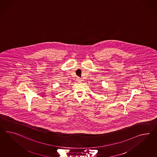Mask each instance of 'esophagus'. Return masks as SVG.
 <instances>
[{"instance_id": "1", "label": "esophagus", "mask_w": 157, "mask_h": 157, "mask_svg": "<svg viewBox=\"0 0 157 157\" xmlns=\"http://www.w3.org/2000/svg\"><path fill=\"white\" fill-rule=\"evenodd\" d=\"M77 81H78V82H80V81H82V79H80V78L79 77H78L77 78Z\"/></svg>"}]
</instances>
